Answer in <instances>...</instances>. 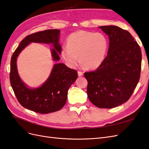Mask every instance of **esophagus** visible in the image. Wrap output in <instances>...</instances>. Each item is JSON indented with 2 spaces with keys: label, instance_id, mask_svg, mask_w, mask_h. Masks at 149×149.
Masks as SVG:
<instances>
[{
  "label": "esophagus",
  "instance_id": "34e87169",
  "mask_svg": "<svg viewBox=\"0 0 149 149\" xmlns=\"http://www.w3.org/2000/svg\"><path fill=\"white\" fill-rule=\"evenodd\" d=\"M83 72H80V71H78V75L79 77H81V76L83 75Z\"/></svg>",
  "mask_w": 149,
  "mask_h": 149
}]
</instances>
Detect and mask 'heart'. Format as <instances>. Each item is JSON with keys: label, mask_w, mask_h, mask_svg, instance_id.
I'll return each instance as SVG.
<instances>
[{"label": "heart", "mask_w": 149, "mask_h": 149, "mask_svg": "<svg viewBox=\"0 0 149 149\" xmlns=\"http://www.w3.org/2000/svg\"><path fill=\"white\" fill-rule=\"evenodd\" d=\"M108 49V39L104 33L79 31L68 37L67 48L63 49L62 56L71 68L77 67L80 60L88 69H94L104 62Z\"/></svg>", "instance_id": "1"}]
</instances>
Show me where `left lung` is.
Wrapping results in <instances>:
<instances>
[{"label":"left lung","instance_id":"left-lung-1","mask_svg":"<svg viewBox=\"0 0 149 149\" xmlns=\"http://www.w3.org/2000/svg\"><path fill=\"white\" fill-rule=\"evenodd\" d=\"M109 36L107 56L99 67L85 72L87 95L96 107L112 109L129 99L141 76L142 53L134 37L116 25L99 27Z\"/></svg>","mask_w":149,"mask_h":149}]
</instances>
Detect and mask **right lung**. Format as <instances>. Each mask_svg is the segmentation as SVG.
<instances>
[{
	"label": "right lung",
	"mask_w": 149,
	"mask_h": 149,
	"mask_svg": "<svg viewBox=\"0 0 149 149\" xmlns=\"http://www.w3.org/2000/svg\"><path fill=\"white\" fill-rule=\"evenodd\" d=\"M60 32L58 29H49L27 36L20 42L11 57L10 81L17 99L24 107L39 113L56 112L64 106L68 90L77 79V72L64 63H56L49 78L40 87L29 88L19 77L17 58L30 43L36 42L52 44L54 48L50 51L53 61H59L62 49L58 43Z\"/></svg>",
	"instance_id": "obj_1"
}]
</instances>
